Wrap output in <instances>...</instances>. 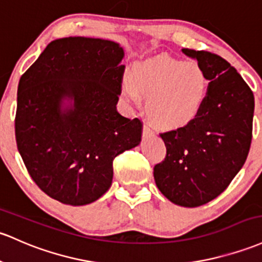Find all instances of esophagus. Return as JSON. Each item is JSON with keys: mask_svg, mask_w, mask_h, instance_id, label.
<instances>
[{"mask_svg": "<svg viewBox=\"0 0 262 262\" xmlns=\"http://www.w3.org/2000/svg\"><path fill=\"white\" fill-rule=\"evenodd\" d=\"M151 133H153V132H151L150 126L146 124V123H144V125H143V136L148 137V136H150Z\"/></svg>", "mask_w": 262, "mask_h": 262, "instance_id": "obj_1", "label": "esophagus"}]
</instances>
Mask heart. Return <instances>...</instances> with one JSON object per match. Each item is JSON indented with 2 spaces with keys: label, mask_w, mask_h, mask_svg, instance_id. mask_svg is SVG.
I'll return each instance as SVG.
<instances>
[{
  "label": "heart",
  "mask_w": 262,
  "mask_h": 262,
  "mask_svg": "<svg viewBox=\"0 0 262 262\" xmlns=\"http://www.w3.org/2000/svg\"><path fill=\"white\" fill-rule=\"evenodd\" d=\"M208 91L209 78L199 63L165 54L137 62L120 82L125 102L139 105L145 97L149 119L162 129L188 125L203 109Z\"/></svg>",
  "instance_id": "b5f03b06"
}]
</instances>
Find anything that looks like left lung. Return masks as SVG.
Returning <instances> with one entry per match:
<instances>
[{
  "label": "left lung",
  "instance_id": "obj_1",
  "mask_svg": "<svg viewBox=\"0 0 262 262\" xmlns=\"http://www.w3.org/2000/svg\"><path fill=\"white\" fill-rule=\"evenodd\" d=\"M209 78L204 107L194 120L160 134L166 157L154 166L158 189L185 208L204 205L225 190L248 158L255 100L228 61L206 51L183 48Z\"/></svg>",
  "mask_w": 262,
  "mask_h": 262
}]
</instances>
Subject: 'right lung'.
<instances>
[{
	"label": "right lung",
	"mask_w": 262,
	"mask_h": 262,
	"mask_svg": "<svg viewBox=\"0 0 262 262\" xmlns=\"http://www.w3.org/2000/svg\"><path fill=\"white\" fill-rule=\"evenodd\" d=\"M119 43L64 37L48 43L17 89L14 130L33 182L66 205L111 188L113 160L142 140V123L118 113L124 64Z\"/></svg>",
	"instance_id": "add662e5"
}]
</instances>
